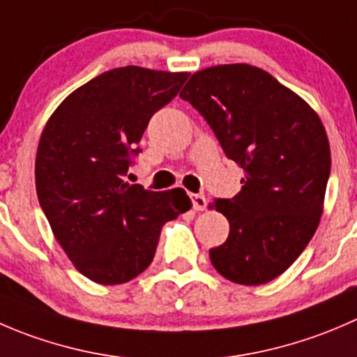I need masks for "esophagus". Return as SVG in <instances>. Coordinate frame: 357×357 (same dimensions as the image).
Segmentation results:
<instances>
[{"label":"esophagus","mask_w":357,"mask_h":357,"mask_svg":"<svg viewBox=\"0 0 357 357\" xmlns=\"http://www.w3.org/2000/svg\"><path fill=\"white\" fill-rule=\"evenodd\" d=\"M190 199H192V208L196 211H203L206 208V197L203 194H194Z\"/></svg>","instance_id":"34e87169"}]
</instances>
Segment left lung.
I'll use <instances>...</instances> for the list:
<instances>
[{"mask_svg":"<svg viewBox=\"0 0 357 357\" xmlns=\"http://www.w3.org/2000/svg\"><path fill=\"white\" fill-rule=\"evenodd\" d=\"M180 98L245 172L241 190L213 203L227 217L229 238L210 250L211 264L232 283H269L298 259L319 224L331 168L323 123L297 93L248 63L197 70Z\"/></svg>","mask_w":357,"mask_h":357,"instance_id":"1","label":"left lung"}]
</instances>
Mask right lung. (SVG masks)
<instances>
[{
	"instance_id": "add662e5",
	"label": "right lung",
	"mask_w": 357,
	"mask_h": 357,
	"mask_svg": "<svg viewBox=\"0 0 357 357\" xmlns=\"http://www.w3.org/2000/svg\"><path fill=\"white\" fill-rule=\"evenodd\" d=\"M189 73L118 67L74 90L52 114L36 154V192L59 245L98 284L149 267L163 225L190 208L183 189L154 192L125 180L149 119Z\"/></svg>"
}]
</instances>
